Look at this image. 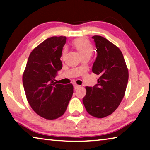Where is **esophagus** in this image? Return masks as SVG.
Returning <instances> with one entry per match:
<instances>
[{
    "mask_svg": "<svg viewBox=\"0 0 150 150\" xmlns=\"http://www.w3.org/2000/svg\"><path fill=\"white\" fill-rule=\"evenodd\" d=\"M73 87H74V89H77L78 88L80 87V86L77 85V84H74L73 85Z\"/></svg>",
    "mask_w": 150,
    "mask_h": 150,
    "instance_id": "1",
    "label": "esophagus"
}]
</instances>
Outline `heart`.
<instances>
[{
    "label": "heart",
    "mask_w": 150,
    "mask_h": 150,
    "mask_svg": "<svg viewBox=\"0 0 150 150\" xmlns=\"http://www.w3.org/2000/svg\"><path fill=\"white\" fill-rule=\"evenodd\" d=\"M73 45H74L76 50H77L78 51V52L80 54L81 57L85 56L91 57V55L93 54V46L90 42L87 39L80 38L76 40L74 43H73ZM66 53H67V49H66V47H65L64 50H63V56H64L66 54Z\"/></svg>",
    "instance_id": "obj_1"
}]
</instances>
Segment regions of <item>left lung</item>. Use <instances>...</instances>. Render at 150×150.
<instances>
[{"label":"left lung","instance_id":"obj_1","mask_svg":"<svg viewBox=\"0 0 150 150\" xmlns=\"http://www.w3.org/2000/svg\"><path fill=\"white\" fill-rule=\"evenodd\" d=\"M92 38L97 53L92 71L100 77L93 87H86L83 103L89 115L101 118L111 115L120 104L128 84V70L118 47L100 35Z\"/></svg>","mask_w":150,"mask_h":150}]
</instances>
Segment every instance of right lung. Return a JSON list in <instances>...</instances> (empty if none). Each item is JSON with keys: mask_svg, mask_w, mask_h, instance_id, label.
Here are the masks:
<instances>
[{"mask_svg": "<svg viewBox=\"0 0 150 150\" xmlns=\"http://www.w3.org/2000/svg\"><path fill=\"white\" fill-rule=\"evenodd\" d=\"M65 36H54L44 40L32 51L28 60L22 81L30 106L35 113L48 120L62 116L73 93L72 84L55 82L62 69L63 47Z\"/></svg>", "mask_w": 150, "mask_h": 150, "instance_id": "obj_1", "label": "right lung"}]
</instances>
